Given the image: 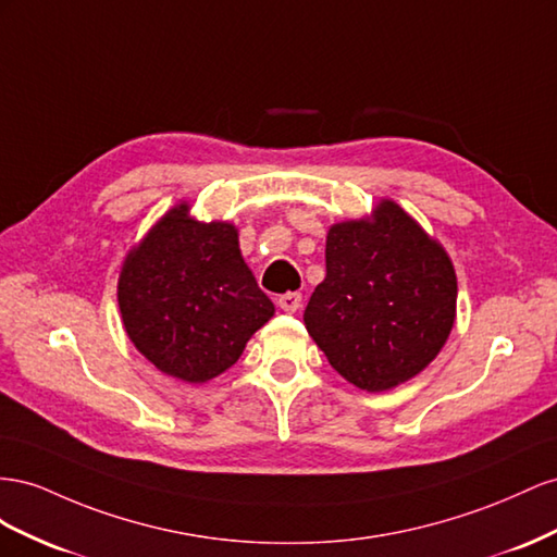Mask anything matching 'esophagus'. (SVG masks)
<instances>
[{
	"instance_id": "obj_1",
	"label": "esophagus",
	"mask_w": 557,
	"mask_h": 557,
	"mask_svg": "<svg viewBox=\"0 0 557 557\" xmlns=\"http://www.w3.org/2000/svg\"><path fill=\"white\" fill-rule=\"evenodd\" d=\"M300 304H304V296H300L298 292H287L282 294L277 298V306L284 310V312H296L300 308Z\"/></svg>"
}]
</instances>
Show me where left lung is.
Wrapping results in <instances>:
<instances>
[{"label": "left lung", "instance_id": "obj_1", "mask_svg": "<svg viewBox=\"0 0 557 557\" xmlns=\"http://www.w3.org/2000/svg\"><path fill=\"white\" fill-rule=\"evenodd\" d=\"M448 253L399 205L326 235V277L310 296L306 329L347 383L385 392L429 367L455 322Z\"/></svg>", "mask_w": 557, "mask_h": 557}]
</instances>
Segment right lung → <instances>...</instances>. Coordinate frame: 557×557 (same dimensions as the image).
<instances>
[{"instance_id": "obj_1", "label": "right lung", "mask_w": 557, "mask_h": 557, "mask_svg": "<svg viewBox=\"0 0 557 557\" xmlns=\"http://www.w3.org/2000/svg\"><path fill=\"white\" fill-rule=\"evenodd\" d=\"M119 308L135 347L156 369L205 383L240 359L275 312L247 268L237 231L170 210L123 263Z\"/></svg>"}]
</instances>
